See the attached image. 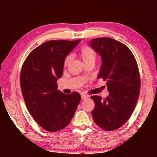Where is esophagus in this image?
<instances>
[{
    "label": "esophagus",
    "instance_id": "34e87169",
    "mask_svg": "<svg viewBox=\"0 0 157 157\" xmlns=\"http://www.w3.org/2000/svg\"><path fill=\"white\" fill-rule=\"evenodd\" d=\"M81 97H82V99L86 100V99H87V98H89V96L88 95H86V94H82Z\"/></svg>",
    "mask_w": 157,
    "mask_h": 157
}]
</instances>
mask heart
Here are the masks:
<instances>
[{
    "instance_id": "obj_1",
    "label": "heart",
    "mask_w": 157,
    "mask_h": 157,
    "mask_svg": "<svg viewBox=\"0 0 157 157\" xmlns=\"http://www.w3.org/2000/svg\"><path fill=\"white\" fill-rule=\"evenodd\" d=\"M79 55L85 63V64L90 62L94 63L96 58V53L95 51L88 45H84L82 46L80 50H79ZM71 59L72 56L71 55L67 56L64 60V65H67L71 62Z\"/></svg>"
}]
</instances>
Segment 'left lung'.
<instances>
[{"mask_svg":"<svg viewBox=\"0 0 157 157\" xmlns=\"http://www.w3.org/2000/svg\"><path fill=\"white\" fill-rule=\"evenodd\" d=\"M90 46L101 56L98 78L106 81L109 92L104 99L91 96L95 103L92 115L100 128L113 131L124 124L135 109L140 90L138 67L128 46L114 39H92Z\"/></svg>","mask_w":157,"mask_h":157,"instance_id":"8db88e82","label":"left lung"}]
</instances>
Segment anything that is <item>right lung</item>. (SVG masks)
Masks as SVG:
<instances>
[{"instance_id":"obj_1","label":"right lung","mask_w":157,"mask_h":157,"mask_svg":"<svg viewBox=\"0 0 157 157\" xmlns=\"http://www.w3.org/2000/svg\"><path fill=\"white\" fill-rule=\"evenodd\" d=\"M81 40H50L29 53L23 63L20 85L28 111L48 132L65 128L81 99L79 93L63 94L56 82L63 75L64 60Z\"/></svg>"}]
</instances>
